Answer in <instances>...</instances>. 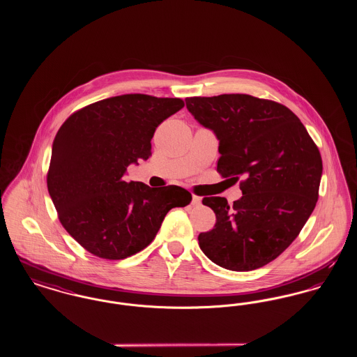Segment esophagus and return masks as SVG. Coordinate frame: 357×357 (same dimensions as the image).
<instances>
[{
	"label": "esophagus",
	"mask_w": 357,
	"mask_h": 357,
	"mask_svg": "<svg viewBox=\"0 0 357 357\" xmlns=\"http://www.w3.org/2000/svg\"><path fill=\"white\" fill-rule=\"evenodd\" d=\"M191 204H194V206H199V204H201V197H198V195H192V201H191Z\"/></svg>",
	"instance_id": "1"
}]
</instances>
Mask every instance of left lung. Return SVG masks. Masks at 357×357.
<instances>
[{"label": "left lung", "instance_id": "1", "mask_svg": "<svg viewBox=\"0 0 357 357\" xmlns=\"http://www.w3.org/2000/svg\"><path fill=\"white\" fill-rule=\"evenodd\" d=\"M187 109L213 130L217 171L239 182L242 197H204L215 225L198 236L214 264L236 272L265 266L300 234L319 199L321 155L304 124L280 102L245 93L187 98Z\"/></svg>", "mask_w": 357, "mask_h": 357}]
</instances>
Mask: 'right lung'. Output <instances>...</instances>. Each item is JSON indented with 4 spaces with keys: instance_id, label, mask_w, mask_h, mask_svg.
I'll return each instance as SVG.
<instances>
[{
    "instance_id": "obj_1",
    "label": "right lung",
    "mask_w": 357,
    "mask_h": 357,
    "mask_svg": "<svg viewBox=\"0 0 357 357\" xmlns=\"http://www.w3.org/2000/svg\"><path fill=\"white\" fill-rule=\"evenodd\" d=\"M178 98L127 93L73 112L53 140L47 185L69 236L102 259L147 248L166 214L185 207L183 187L126 182L128 165L149 159L156 127L181 108Z\"/></svg>"
}]
</instances>
